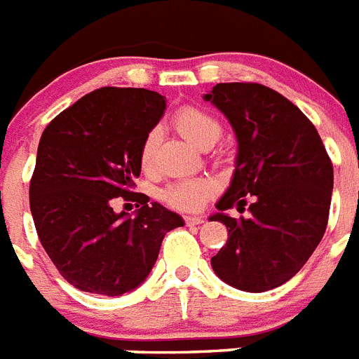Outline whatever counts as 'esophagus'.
<instances>
[{
    "instance_id": "esophagus-1",
    "label": "esophagus",
    "mask_w": 359,
    "mask_h": 359,
    "mask_svg": "<svg viewBox=\"0 0 359 359\" xmlns=\"http://www.w3.org/2000/svg\"><path fill=\"white\" fill-rule=\"evenodd\" d=\"M184 222L188 226H198V224H203L204 219H203V217H198V215H186Z\"/></svg>"
}]
</instances>
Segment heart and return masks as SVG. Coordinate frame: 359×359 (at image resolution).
I'll use <instances>...</instances> for the list:
<instances>
[{"instance_id": "b5f03b06", "label": "heart", "mask_w": 359, "mask_h": 359, "mask_svg": "<svg viewBox=\"0 0 359 359\" xmlns=\"http://www.w3.org/2000/svg\"><path fill=\"white\" fill-rule=\"evenodd\" d=\"M173 126L186 140L201 147H212L221 137V123L217 122L215 116L194 105H186L179 109L173 116ZM161 135L156 129H151L144 137L140 151H138V162L144 171H149L155 162L156 146H158ZM213 194V184L206 179H180L162 189V201L170 204L171 208L191 212L206 203V198Z\"/></svg>"}]
</instances>
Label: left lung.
Instances as JSON below:
<instances>
[{
    "label": "left lung",
    "mask_w": 359,
    "mask_h": 359,
    "mask_svg": "<svg viewBox=\"0 0 359 359\" xmlns=\"http://www.w3.org/2000/svg\"><path fill=\"white\" fill-rule=\"evenodd\" d=\"M236 131L230 188L210 221L228 228L213 272L245 292H266L296 276L327 230L334 170L314 123L297 105L261 83H217L204 95ZM252 198L248 217L242 212Z\"/></svg>",
    "instance_id": "obj_1"
}]
</instances>
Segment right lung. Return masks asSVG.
I'll return each instance as SVG.
<instances>
[{
	"instance_id": "1",
	"label": "right lung",
	"mask_w": 359,
	"mask_h": 359,
	"mask_svg": "<svg viewBox=\"0 0 359 359\" xmlns=\"http://www.w3.org/2000/svg\"><path fill=\"white\" fill-rule=\"evenodd\" d=\"M164 96L102 87L45 128L31 179V213L47 255L72 287L122 296L146 281L164 236L182 217L135 194L142 140L164 114ZM138 202L133 217L114 198Z\"/></svg>"
}]
</instances>
